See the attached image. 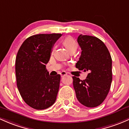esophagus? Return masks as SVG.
<instances>
[{
  "mask_svg": "<svg viewBox=\"0 0 129 129\" xmlns=\"http://www.w3.org/2000/svg\"><path fill=\"white\" fill-rule=\"evenodd\" d=\"M67 75V73L66 72L63 71V72H62L60 73V75H61V77H63V76Z\"/></svg>",
  "mask_w": 129,
  "mask_h": 129,
  "instance_id": "obj_1",
  "label": "esophagus"
}]
</instances>
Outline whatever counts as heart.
<instances>
[{
    "mask_svg": "<svg viewBox=\"0 0 129 129\" xmlns=\"http://www.w3.org/2000/svg\"><path fill=\"white\" fill-rule=\"evenodd\" d=\"M62 43L63 44V45L70 52L75 51L77 47H78V44H77V42L75 41L74 39H73L70 36H68V37H66V38L63 39L62 40Z\"/></svg>",
    "mask_w": 129,
    "mask_h": 129,
    "instance_id": "b5f03b06",
    "label": "heart"
}]
</instances>
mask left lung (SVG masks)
<instances>
[{
  "instance_id": "1",
  "label": "left lung",
  "mask_w": 129,
  "mask_h": 129,
  "mask_svg": "<svg viewBox=\"0 0 129 129\" xmlns=\"http://www.w3.org/2000/svg\"><path fill=\"white\" fill-rule=\"evenodd\" d=\"M77 42L82 53L75 67L88 72L86 79L73 77L76 96L88 108L100 105L108 95L112 82V59L103 42L96 37L80 35Z\"/></svg>"
}]
</instances>
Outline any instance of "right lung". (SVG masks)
<instances>
[{"instance_id": "obj_1", "label": "right lung", "mask_w": 129, "mask_h": 129, "mask_svg": "<svg viewBox=\"0 0 129 129\" xmlns=\"http://www.w3.org/2000/svg\"><path fill=\"white\" fill-rule=\"evenodd\" d=\"M61 34H40L28 38L19 49L15 60L17 85L24 101L42 110L55 103L60 75L51 76L46 65L54 43Z\"/></svg>"}]
</instances>
